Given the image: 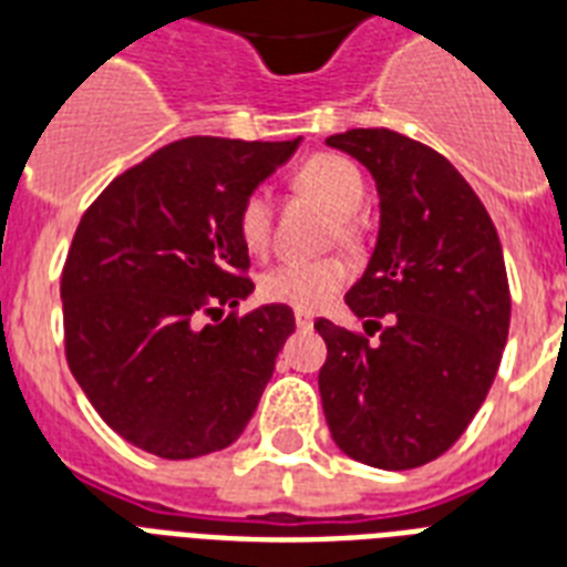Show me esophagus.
I'll return each mask as SVG.
<instances>
[{
  "mask_svg": "<svg viewBox=\"0 0 567 567\" xmlns=\"http://www.w3.org/2000/svg\"><path fill=\"white\" fill-rule=\"evenodd\" d=\"M293 320H297V329L315 327V315H311V311H297V315H293Z\"/></svg>",
  "mask_w": 567,
  "mask_h": 567,
  "instance_id": "obj_1",
  "label": "esophagus"
}]
</instances>
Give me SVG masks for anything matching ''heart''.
Here are the masks:
<instances>
[{"label": "heart", "instance_id": "b5f03b06", "mask_svg": "<svg viewBox=\"0 0 567 567\" xmlns=\"http://www.w3.org/2000/svg\"><path fill=\"white\" fill-rule=\"evenodd\" d=\"M297 185L306 194L318 196L329 212L338 217H350L364 203V179L353 162L344 155L318 153L306 158L297 167ZM238 238L240 244L261 256L270 247V229H274V208L265 190H249L238 208ZM350 279V267L344 258H288L279 261L258 279V293L267 302L291 306L297 311H315L327 306Z\"/></svg>", "mask_w": 567, "mask_h": 567}]
</instances>
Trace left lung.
Segmentation results:
<instances>
[{"mask_svg": "<svg viewBox=\"0 0 567 567\" xmlns=\"http://www.w3.org/2000/svg\"><path fill=\"white\" fill-rule=\"evenodd\" d=\"M327 144L377 179V247L344 300L379 341L315 320L323 414L350 458L409 471L456 444L497 377L512 315L501 238L462 173L421 141L350 128Z\"/></svg>", "mask_w": 567, "mask_h": 567, "instance_id": "left-lung-1", "label": "left lung"}]
</instances>
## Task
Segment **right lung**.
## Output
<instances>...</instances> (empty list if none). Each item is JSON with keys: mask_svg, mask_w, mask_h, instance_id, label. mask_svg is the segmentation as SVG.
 <instances>
[{"mask_svg": "<svg viewBox=\"0 0 567 567\" xmlns=\"http://www.w3.org/2000/svg\"><path fill=\"white\" fill-rule=\"evenodd\" d=\"M300 141L185 137L82 214L61 274L64 353L93 409L162 458L229 447L256 412L293 311L252 293L238 208ZM233 315L217 324L205 317Z\"/></svg>", "mask_w": 567, "mask_h": 567, "instance_id": "right-lung-1", "label": "right lung"}]
</instances>
